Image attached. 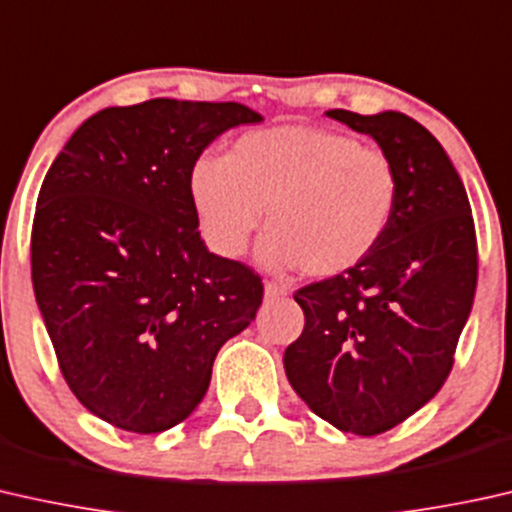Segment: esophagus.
Segmentation results:
<instances>
[{
  "instance_id": "obj_1",
  "label": "esophagus",
  "mask_w": 512,
  "mask_h": 512,
  "mask_svg": "<svg viewBox=\"0 0 512 512\" xmlns=\"http://www.w3.org/2000/svg\"><path fill=\"white\" fill-rule=\"evenodd\" d=\"M286 295H288V291L284 286L272 284V281L265 284V300H281V298H286Z\"/></svg>"
}]
</instances>
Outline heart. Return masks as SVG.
<instances>
[{
	"label": "heart",
	"instance_id": "heart-1",
	"mask_svg": "<svg viewBox=\"0 0 512 512\" xmlns=\"http://www.w3.org/2000/svg\"><path fill=\"white\" fill-rule=\"evenodd\" d=\"M388 154L344 133L284 124L244 133L224 159L191 168L189 194L205 242L235 258L261 224L258 261L272 270L335 277L383 240L397 207Z\"/></svg>",
	"mask_w": 512,
	"mask_h": 512
}]
</instances>
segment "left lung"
Here are the masks:
<instances>
[{
  "label": "left lung",
  "mask_w": 512,
  "mask_h": 512,
  "mask_svg": "<svg viewBox=\"0 0 512 512\" xmlns=\"http://www.w3.org/2000/svg\"><path fill=\"white\" fill-rule=\"evenodd\" d=\"M325 115L388 154L397 207L372 254L293 295L305 330L284 369L318 418L374 436L422 409L453 369L476 295V228L453 161L422 124L397 110Z\"/></svg>",
  "instance_id": "left-lung-1"
}]
</instances>
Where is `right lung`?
Returning a JSON list of instances; mask_svg holds the SVG:
<instances>
[{"instance_id": "obj_1", "label": "right lung", "mask_w": 512, "mask_h": 512, "mask_svg": "<svg viewBox=\"0 0 512 512\" xmlns=\"http://www.w3.org/2000/svg\"><path fill=\"white\" fill-rule=\"evenodd\" d=\"M242 103L103 108L57 154L36 201L32 284L59 369L96 418L136 434L201 404L219 348L256 318L254 270L207 251L191 168Z\"/></svg>"}]
</instances>
